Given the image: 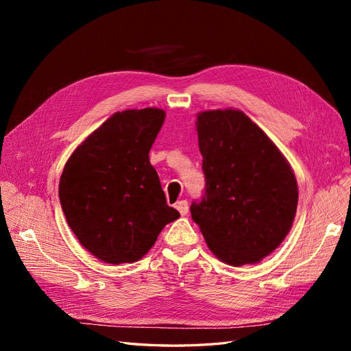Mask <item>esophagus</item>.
Masks as SVG:
<instances>
[{
    "label": "esophagus",
    "mask_w": 351,
    "mask_h": 351,
    "mask_svg": "<svg viewBox=\"0 0 351 351\" xmlns=\"http://www.w3.org/2000/svg\"><path fill=\"white\" fill-rule=\"evenodd\" d=\"M176 208H177V210H178L180 214H182L183 217L189 214V204H187V200H180V202H177Z\"/></svg>",
    "instance_id": "34e87169"
}]
</instances>
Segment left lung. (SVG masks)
<instances>
[{
	"instance_id": "left-lung-1",
	"label": "left lung",
	"mask_w": 351,
	"mask_h": 351,
	"mask_svg": "<svg viewBox=\"0 0 351 351\" xmlns=\"http://www.w3.org/2000/svg\"><path fill=\"white\" fill-rule=\"evenodd\" d=\"M205 195L190 206L208 247L232 267L256 263L293 226L295 176L269 137L239 110L197 114Z\"/></svg>"
}]
</instances>
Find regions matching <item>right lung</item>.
Wrapping results in <instances>:
<instances>
[{
	"instance_id": "add662e5",
	"label": "right lung",
	"mask_w": 351,
	"mask_h": 351,
	"mask_svg": "<svg viewBox=\"0 0 351 351\" xmlns=\"http://www.w3.org/2000/svg\"><path fill=\"white\" fill-rule=\"evenodd\" d=\"M165 120L159 108L115 112L71 154L60 178V202L82 246L102 262L142 259L176 221L149 151Z\"/></svg>"
}]
</instances>
